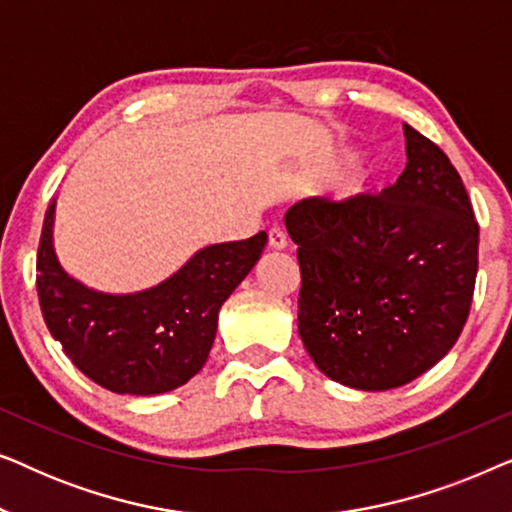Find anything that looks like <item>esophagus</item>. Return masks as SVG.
Masks as SVG:
<instances>
[{
    "label": "esophagus",
    "mask_w": 512,
    "mask_h": 512,
    "mask_svg": "<svg viewBox=\"0 0 512 512\" xmlns=\"http://www.w3.org/2000/svg\"><path fill=\"white\" fill-rule=\"evenodd\" d=\"M268 244L272 249H286V233L282 228H270L268 233Z\"/></svg>",
    "instance_id": "1"
}]
</instances>
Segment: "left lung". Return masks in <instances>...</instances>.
<instances>
[{
	"mask_svg": "<svg viewBox=\"0 0 512 512\" xmlns=\"http://www.w3.org/2000/svg\"><path fill=\"white\" fill-rule=\"evenodd\" d=\"M408 165L380 195L307 198L298 244L300 340L331 380L403 387L454 347L471 310L480 228L450 158L403 125Z\"/></svg>",
	"mask_w": 512,
	"mask_h": 512,
	"instance_id": "8db88e82",
	"label": "left lung"
}]
</instances>
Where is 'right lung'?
Segmentation results:
<instances>
[{
	"label": "right lung",
	"instance_id": "obj_1",
	"mask_svg": "<svg viewBox=\"0 0 512 512\" xmlns=\"http://www.w3.org/2000/svg\"><path fill=\"white\" fill-rule=\"evenodd\" d=\"M55 200L37 254V291L48 331L76 368L114 394L156 396L200 373L219 310L263 254L268 235L209 244L151 289L104 293L62 268L53 244Z\"/></svg>",
	"mask_w": 512,
	"mask_h": 512
}]
</instances>
